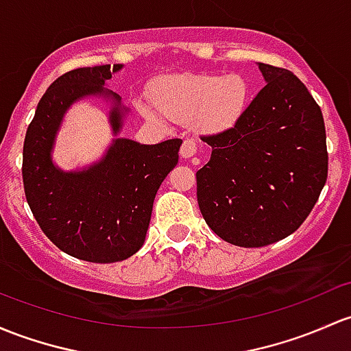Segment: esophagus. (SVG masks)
Here are the masks:
<instances>
[{
  "instance_id": "esophagus-1",
  "label": "esophagus",
  "mask_w": 351,
  "mask_h": 351,
  "mask_svg": "<svg viewBox=\"0 0 351 351\" xmlns=\"http://www.w3.org/2000/svg\"><path fill=\"white\" fill-rule=\"evenodd\" d=\"M195 153H197V143L193 141V139H185L182 145V149H180V154H182V158H188L195 156Z\"/></svg>"
}]
</instances>
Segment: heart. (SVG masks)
Instances as JSON below:
<instances>
[{"mask_svg":"<svg viewBox=\"0 0 351 351\" xmlns=\"http://www.w3.org/2000/svg\"><path fill=\"white\" fill-rule=\"evenodd\" d=\"M250 84L232 73H183L165 77L153 87V104L158 112L178 123H191L204 134H217L234 128L250 104ZM146 119L154 114L138 106Z\"/></svg>","mask_w":351,"mask_h":351,"instance_id":"1","label":"heart"}]
</instances>
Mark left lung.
Here are the masks:
<instances>
[{
  "label": "left lung",
  "instance_id": "left-lung-1",
  "mask_svg": "<svg viewBox=\"0 0 351 351\" xmlns=\"http://www.w3.org/2000/svg\"><path fill=\"white\" fill-rule=\"evenodd\" d=\"M257 65L265 87L234 128L202 138L212 154L197 171L206 225L239 247L269 245L298 230L328 176L319 106L293 72Z\"/></svg>",
  "mask_w": 351,
  "mask_h": 351
}]
</instances>
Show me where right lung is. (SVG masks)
<instances>
[{"label":"right lung","instance_id":"add662e5","mask_svg":"<svg viewBox=\"0 0 351 351\" xmlns=\"http://www.w3.org/2000/svg\"><path fill=\"white\" fill-rule=\"evenodd\" d=\"M121 69L123 64L97 65L58 77L40 99L25 136L21 173L33 217L58 249L87 263H119L141 249L156 191L178 163L183 143L141 145L119 138L129 110L106 82ZM86 97L111 102L114 139L101 160L65 172L53 163L54 139L66 110Z\"/></svg>","mask_w":351,"mask_h":351}]
</instances>
